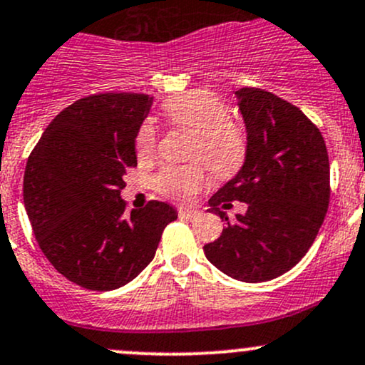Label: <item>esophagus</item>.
Masks as SVG:
<instances>
[{
  "mask_svg": "<svg viewBox=\"0 0 365 365\" xmlns=\"http://www.w3.org/2000/svg\"><path fill=\"white\" fill-rule=\"evenodd\" d=\"M180 216H187V218H195L199 215L197 210H190V207H180L178 210Z\"/></svg>",
  "mask_w": 365,
  "mask_h": 365,
  "instance_id": "esophagus-1",
  "label": "esophagus"
}]
</instances>
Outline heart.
<instances>
[{
  "label": "heart",
  "instance_id": "heart-1",
  "mask_svg": "<svg viewBox=\"0 0 365 365\" xmlns=\"http://www.w3.org/2000/svg\"><path fill=\"white\" fill-rule=\"evenodd\" d=\"M164 112L176 126L192 131L190 155L201 158L218 176L234 175L246 158V137L235 123L228 119V109L215 93L195 90L164 102ZM158 133L150 123L140 128L137 154L140 159L154 155ZM204 164H171L163 168L155 178V189L175 201H190L206 185Z\"/></svg>",
  "mask_w": 365,
  "mask_h": 365
}]
</instances>
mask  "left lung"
Listing matches in <instances>:
<instances>
[{
    "mask_svg": "<svg viewBox=\"0 0 365 365\" xmlns=\"http://www.w3.org/2000/svg\"><path fill=\"white\" fill-rule=\"evenodd\" d=\"M246 126L241 170L210 199L225 218L204 255L223 274L265 282L291 270L319 234L329 206V158L319 128L298 107L259 88L235 91ZM247 202L230 222L222 209Z\"/></svg>",
    "mask_w": 365,
    "mask_h": 365,
    "instance_id": "left-lung-1",
    "label": "left lung"
}]
</instances>
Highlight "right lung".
Wrapping results in <instances>:
<instances>
[{
  "label": "right lung",
  "instance_id": "1",
  "mask_svg": "<svg viewBox=\"0 0 365 365\" xmlns=\"http://www.w3.org/2000/svg\"><path fill=\"white\" fill-rule=\"evenodd\" d=\"M152 97L98 93L76 100L53 119L27 159L24 204L43 255L57 272L91 291L133 280L154 258L168 202L124 213L128 168Z\"/></svg>",
  "mask_w": 365,
  "mask_h": 365
}]
</instances>
